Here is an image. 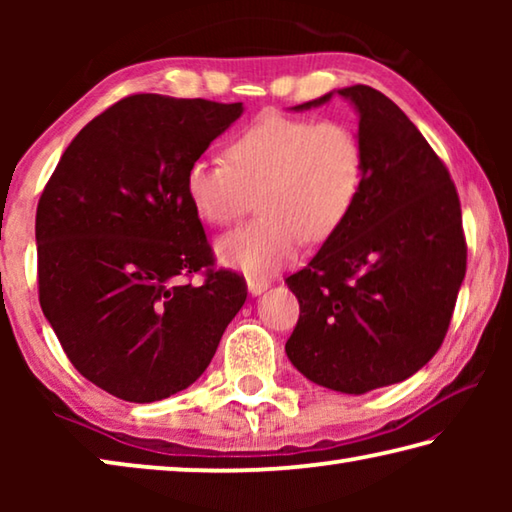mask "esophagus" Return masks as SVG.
Wrapping results in <instances>:
<instances>
[{
    "mask_svg": "<svg viewBox=\"0 0 512 512\" xmlns=\"http://www.w3.org/2000/svg\"><path fill=\"white\" fill-rule=\"evenodd\" d=\"M248 293L250 296H262V293L268 289L266 280H259V277H248Z\"/></svg>",
    "mask_w": 512,
    "mask_h": 512,
    "instance_id": "1",
    "label": "esophagus"
}]
</instances>
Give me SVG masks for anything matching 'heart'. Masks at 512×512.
I'll return each mask as SVG.
<instances>
[{"instance_id":"heart-1","label":"heart","mask_w":512,"mask_h":512,"mask_svg":"<svg viewBox=\"0 0 512 512\" xmlns=\"http://www.w3.org/2000/svg\"><path fill=\"white\" fill-rule=\"evenodd\" d=\"M225 160L198 158L185 171V196L205 223L239 221L257 194L255 223L216 241L223 266L264 277L320 244L348 219L363 187V146L334 119L257 117L225 146Z\"/></svg>"}]
</instances>
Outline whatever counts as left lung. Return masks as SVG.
Masks as SVG:
<instances>
[{
	"label": "left lung",
	"instance_id": "left-lung-1",
	"mask_svg": "<svg viewBox=\"0 0 512 512\" xmlns=\"http://www.w3.org/2000/svg\"><path fill=\"white\" fill-rule=\"evenodd\" d=\"M339 94L359 117L363 187L348 219L287 277L300 318L284 345L302 375L363 395L415 375L443 343L465 277L461 203L413 121L368 85Z\"/></svg>",
	"mask_w": 512,
	"mask_h": 512
}]
</instances>
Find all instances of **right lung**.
Wrapping results in <instances>:
<instances>
[{
    "mask_svg": "<svg viewBox=\"0 0 512 512\" xmlns=\"http://www.w3.org/2000/svg\"><path fill=\"white\" fill-rule=\"evenodd\" d=\"M244 103L133 94L74 137L36 214L42 314L85 379L126 402H158L203 375L246 302L212 266L185 171Z\"/></svg>",
    "mask_w": 512,
    "mask_h": 512,
    "instance_id": "add662e5",
    "label": "right lung"
}]
</instances>
